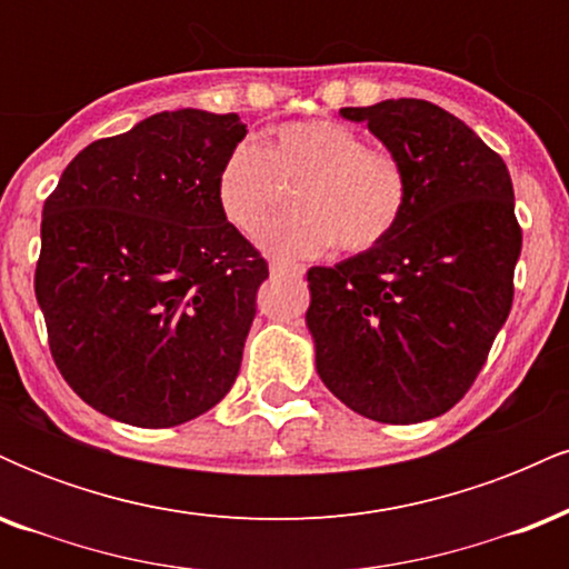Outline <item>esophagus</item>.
<instances>
[{
    "mask_svg": "<svg viewBox=\"0 0 569 569\" xmlns=\"http://www.w3.org/2000/svg\"><path fill=\"white\" fill-rule=\"evenodd\" d=\"M270 272L272 276H299V272H302V267L293 264V262H286V259H270Z\"/></svg>",
    "mask_w": 569,
    "mask_h": 569,
    "instance_id": "obj_1",
    "label": "esophagus"
}]
</instances>
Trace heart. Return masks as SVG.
<instances>
[{"label":"heart","instance_id":"b5f03b06","mask_svg":"<svg viewBox=\"0 0 569 569\" xmlns=\"http://www.w3.org/2000/svg\"><path fill=\"white\" fill-rule=\"evenodd\" d=\"M297 211L267 227L262 246L286 259L321 257L331 246L361 253L380 246L407 211L409 179L390 152L335 120L286 122L267 147L240 141L217 173L221 217L251 238L293 187Z\"/></svg>","mask_w":569,"mask_h":569}]
</instances>
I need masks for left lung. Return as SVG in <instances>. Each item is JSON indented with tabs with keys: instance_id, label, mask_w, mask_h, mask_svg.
<instances>
[{
	"instance_id": "obj_1",
	"label": "left lung",
	"mask_w": 569,
	"mask_h": 569,
	"mask_svg": "<svg viewBox=\"0 0 569 569\" xmlns=\"http://www.w3.org/2000/svg\"><path fill=\"white\" fill-rule=\"evenodd\" d=\"M339 114L403 166L409 200L380 246L310 267L316 371L345 407L409 426L471 388L513 302L521 230L506 162L455 114L388 98Z\"/></svg>"
}]
</instances>
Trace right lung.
Wrapping results in <instances>:
<instances>
[{"mask_svg": "<svg viewBox=\"0 0 569 569\" xmlns=\"http://www.w3.org/2000/svg\"><path fill=\"white\" fill-rule=\"evenodd\" d=\"M238 114L176 109L93 141L42 208L34 291L84 403L173 428L230 393L267 262L217 202Z\"/></svg>", "mask_w": 569, "mask_h": 569, "instance_id": "1", "label": "right lung"}]
</instances>
